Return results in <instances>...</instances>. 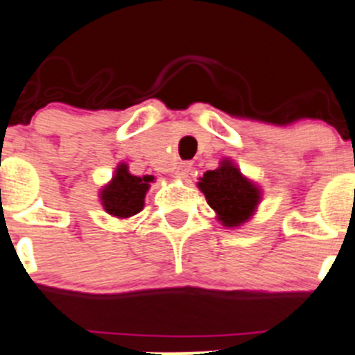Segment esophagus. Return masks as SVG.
Returning <instances> with one entry per match:
<instances>
[{
  "instance_id": "esophagus-1",
  "label": "esophagus",
  "mask_w": 355,
  "mask_h": 355,
  "mask_svg": "<svg viewBox=\"0 0 355 355\" xmlns=\"http://www.w3.org/2000/svg\"><path fill=\"white\" fill-rule=\"evenodd\" d=\"M192 175V164L191 163H180L177 166V177L182 180H187Z\"/></svg>"
}]
</instances>
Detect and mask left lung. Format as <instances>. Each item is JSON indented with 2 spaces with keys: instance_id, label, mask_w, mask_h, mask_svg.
Returning <instances> with one entry per match:
<instances>
[{
  "instance_id": "1",
  "label": "left lung",
  "mask_w": 355,
  "mask_h": 355,
  "mask_svg": "<svg viewBox=\"0 0 355 355\" xmlns=\"http://www.w3.org/2000/svg\"><path fill=\"white\" fill-rule=\"evenodd\" d=\"M199 191L215 209L223 227H239L253 216L261 192L248 180L230 159H223L216 170H209L199 178Z\"/></svg>"
}]
</instances>
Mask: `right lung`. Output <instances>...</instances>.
I'll use <instances>...</instances> for the list:
<instances>
[{
    "mask_svg": "<svg viewBox=\"0 0 355 355\" xmlns=\"http://www.w3.org/2000/svg\"><path fill=\"white\" fill-rule=\"evenodd\" d=\"M150 182H154L153 175L135 177L128 171V164H118L112 180L101 191L102 206L116 218H130L142 211Z\"/></svg>",
    "mask_w": 355,
    "mask_h": 355,
    "instance_id": "1",
    "label": "right lung"
}]
</instances>
